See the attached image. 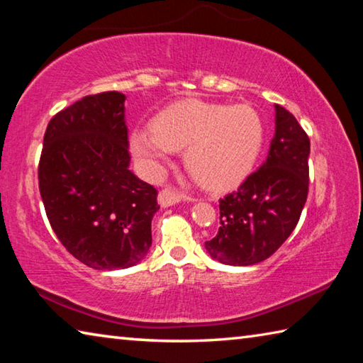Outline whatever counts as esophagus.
<instances>
[{
  "instance_id": "obj_1",
  "label": "esophagus",
  "mask_w": 363,
  "mask_h": 363,
  "mask_svg": "<svg viewBox=\"0 0 363 363\" xmlns=\"http://www.w3.org/2000/svg\"><path fill=\"white\" fill-rule=\"evenodd\" d=\"M181 200L194 201V199H190V196H186L184 194H181L179 190H176L174 187H164V189L160 190V194H158L160 205L164 206V208L179 203Z\"/></svg>"
}]
</instances>
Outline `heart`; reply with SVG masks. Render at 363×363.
<instances>
[{"label":"heart","instance_id":"1","mask_svg":"<svg viewBox=\"0 0 363 363\" xmlns=\"http://www.w3.org/2000/svg\"><path fill=\"white\" fill-rule=\"evenodd\" d=\"M264 121L248 104L182 101L153 120V130L133 134L136 157L160 171L173 152L186 149L189 174L208 189H227L253 169L264 143Z\"/></svg>","mask_w":363,"mask_h":363}]
</instances>
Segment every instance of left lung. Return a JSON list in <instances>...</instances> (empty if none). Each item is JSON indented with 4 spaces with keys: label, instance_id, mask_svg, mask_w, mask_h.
I'll return each mask as SVG.
<instances>
[{
    "label": "left lung",
    "instance_id": "1",
    "mask_svg": "<svg viewBox=\"0 0 363 363\" xmlns=\"http://www.w3.org/2000/svg\"><path fill=\"white\" fill-rule=\"evenodd\" d=\"M311 143L298 120L275 104L267 160L219 200V232L205 248L229 266H253L277 251L296 227L309 190Z\"/></svg>",
    "mask_w": 363,
    "mask_h": 363
}]
</instances>
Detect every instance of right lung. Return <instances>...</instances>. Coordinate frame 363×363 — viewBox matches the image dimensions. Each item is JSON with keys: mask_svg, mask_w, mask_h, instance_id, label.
Returning <instances> with one entry per match:
<instances>
[{"mask_svg": "<svg viewBox=\"0 0 363 363\" xmlns=\"http://www.w3.org/2000/svg\"><path fill=\"white\" fill-rule=\"evenodd\" d=\"M126 96H86L54 115L38 167L40 194L54 233L97 270L136 266L152 245L155 187L130 169Z\"/></svg>", "mask_w": 363, "mask_h": 363, "instance_id": "obj_1", "label": "right lung"}]
</instances>
